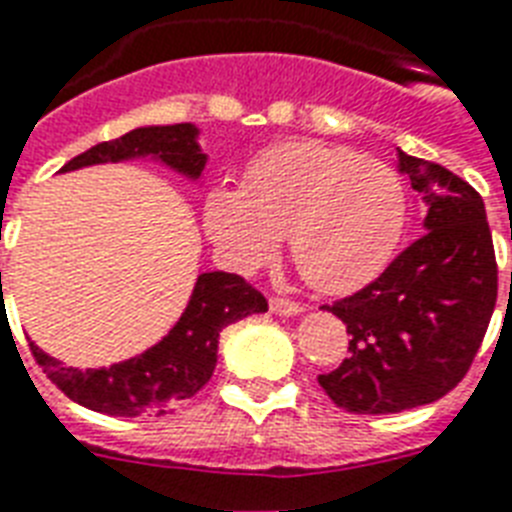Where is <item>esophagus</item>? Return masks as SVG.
<instances>
[{
    "mask_svg": "<svg viewBox=\"0 0 512 512\" xmlns=\"http://www.w3.org/2000/svg\"><path fill=\"white\" fill-rule=\"evenodd\" d=\"M269 309L280 317H296V314L304 312V306L298 304V301H290V298H272L269 301Z\"/></svg>",
    "mask_w": 512,
    "mask_h": 512,
    "instance_id": "34e87169",
    "label": "esophagus"
}]
</instances>
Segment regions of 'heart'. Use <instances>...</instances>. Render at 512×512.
I'll use <instances>...</instances> for the list:
<instances>
[{"label":"heart","instance_id":"1","mask_svg":"<svg viewBox=\"0 0 512 512\" xmlns=\"http://www.w3.org/2000/svg\"><path fill=\"white\" fill-rule=\"evenodd\" d=\"M208 237L251 269L290 253L312 288L343 296L383 272L407 224V187L386 161L320 140H288L245 166V187L216 185L203 200Z\"/></svg>","mask_w":512,"mask_h":512}]
</instances>
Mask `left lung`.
I'll use <instances>...</instances> for the list:
<instances>
[{"label":"left lung","instance_id":"left-lung-1","mask_svg":"<svg viewBox=\"0 0 512 512\" xmlns=\"http://www.w3.org/2000/svg\"><path fill=\"white\" fill-rule=\"evenodd\" d=\"M423 195L425 235L383 275L325 306L351 335L349 357L320 375L341 410L388 415L431 404L465 378L497 304V261L484 200L439 163L396 150Z\"/></svg>","mask_w":512,"mask_h":512}]
</instances>
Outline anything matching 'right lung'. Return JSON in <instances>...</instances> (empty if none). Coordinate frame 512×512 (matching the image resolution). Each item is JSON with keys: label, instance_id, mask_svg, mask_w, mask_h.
I'll return each instance as SVG.
<instances>
[{"label": "right lung", "instance_id": "right-lung-1", "mask_svg": "<svg viewBox=\"0 0 512 512\" xmlns=\"http://www.w3.org/2000/svg\"><path fill=\"white\" fill-rule=\"evenodd\" d=\"M198 134L195 124L140 126L118 140L89 147L87 153L76 155L60 171L147 158L177 171L190 182H200L208 155L200 150ZM261 312H267V298L253 290L243 277L230 272H203L195 280L192 296L177 325L137 357L100 370H79L63 367L60 359L44 354L36 343H31V351L47 378L68 399L87 410L118 418L166 415L211 380L219 333L224 327Z\"/></svg>", "mask_w": 512, "mask_h": 512}]
</instances>
